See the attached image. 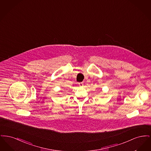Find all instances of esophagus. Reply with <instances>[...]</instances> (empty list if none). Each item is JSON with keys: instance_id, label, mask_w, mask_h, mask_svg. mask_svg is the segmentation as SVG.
<instances>
[{"instance_id": "esophagus-1", "label": "esophagus", "mask_w": 151, "mask_h": 151, "mask_svg": "<svg viewBox=\"0 0 151 151\" xmlns=\"http://www.w3.org/2000/svg\"><path fill=\"white\" fill-rule=\"evenodd\" d=\"M79 86H84V84H83V83H79Z\"/></svg>"}]
</instances>
